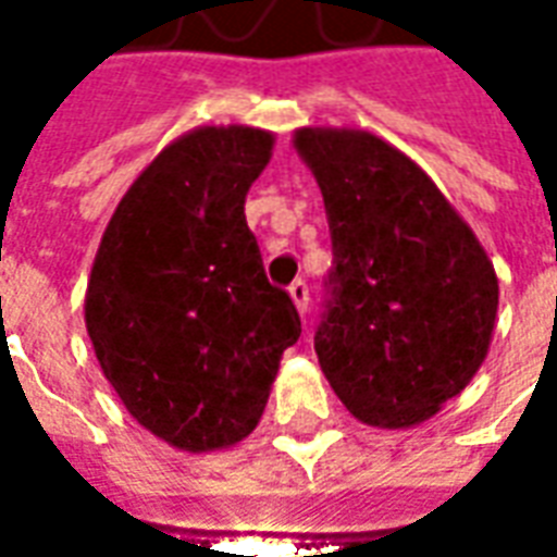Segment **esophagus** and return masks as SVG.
<instances>
[{"instance_id":"34e87169","label":"esophagus","mask_w":557,"mask_h":557,"mask_svg":"<svg viewBox=\"0 0 557 557\" xmlns=\"http://www.w3.org/2000/svg\"><path fill=\"white\" fill-rule=\"evenodd\" d=\"M289 295H292V301H295V307H298L301 313H307V310H310V286H307L304 280H295V283H292Z\"/></svg>"}]
</instances>
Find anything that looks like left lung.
Returning <instances> with one entry per match:
<instances>
[{
	"label": "left lung",
	"mask_w": 557,
	"mask_h": 557,
	"mask_svg": "<svg viewBox=\"0 0 557 557\" xmlns=\"http://www.w3.org/2000/svg\"><path fill=\"white\" fill-rule=\"evenodd\" d=\"M295 148L322 187L334 250L313 337L322 373L363 423L414 426L486 358L495 268L430 175L385 139L304 127Z\"/></svg>",
	"instance_id": "obj_1"
}]
</instances>
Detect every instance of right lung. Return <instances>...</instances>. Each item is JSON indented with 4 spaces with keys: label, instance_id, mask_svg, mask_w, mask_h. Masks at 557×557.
I'll return each instance as SVG.
<instances>
[{
    "label": "right lung",
    "instance_id": "add662e5",
    "mask_svg": "<svg viewBox=\"0 0 557 557\" xmlns=\"http://www.w3.org/2000/svg\"><path fill=\"white\" fill-rule=\"evenodd\" d=\"M256 127H199L148 163L91 265L86 327L125 409L190 454L250 435L301 337L271 286L244 196L271 158Z\"/></svg>",
    "mask_w": 557,
    "mask_h": 557
}]
</instances>
